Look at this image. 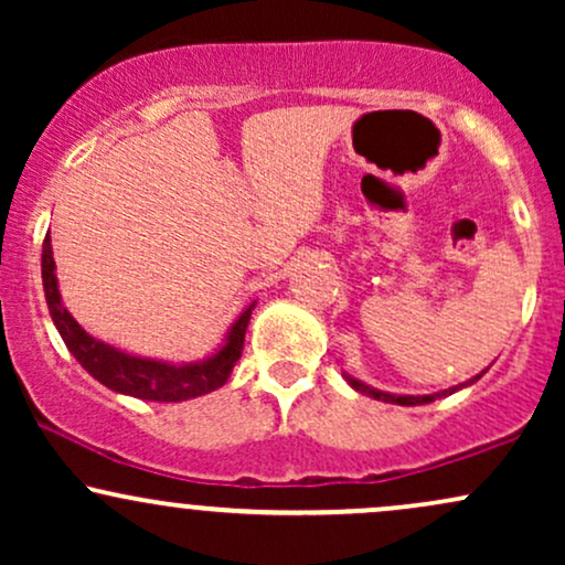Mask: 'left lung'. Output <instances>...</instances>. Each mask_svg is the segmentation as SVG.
<instances>
[{"label":"left lung","mask_w":565,"mask_h":565,"mask_svg":"<svg viewBox=\"0 0 565 565\" xmlns=\"http://www.w3.org/2000/svg\"><path fill=\"white\" fill-rule=\"evenodd\" d=\"M481 377H483V372L478 374V377L462 382V385H454V387H449V391H440V393H433V395H395V393L377 391V387H369V385H364V382H361V380H355V377H350V374H345L348 385L353 387V391L364 393V395H369V398H374V401H385V404H398V406H423V404H430V401L444 398V395H451V393L462 391V387L472 385V382H478Z\"/></svg>","instance_id":"1"}]
</instances>
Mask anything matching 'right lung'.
Masks as SVG:
<instances>
[{"mask_svg": "<svg viewBox=\"0 0 565 565\" xmlns=\"http://www.w3.org/2000/svg\"><path fill=\"white\" fill-rule=\"evenodd\" d=\"M42 284L44 300H47L50 316H53L55 329L61 332L63 342L71 350L82 369H87L93 377L106 385L108 391L132 395L142 401H164V404H180V401L199 398L228 382L233 366L242 359L244 334L249 327L255 302L246 305L244 313L231 323L225 342L204 361L193 364H170V361L142 359V355L125 353V350L108 345V342L95 340L93 334L84 332L79 321L63 308L61 289H57L53 244H50V231L42 244Z\"/></svg>", "mask_w": 565, "mask_h": 565, "instance_id": "add662e5", "label": "right lung"}]
</instances>
